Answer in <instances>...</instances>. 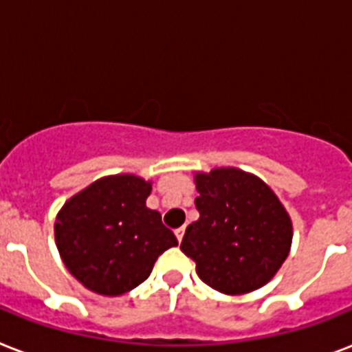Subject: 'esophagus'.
<instances>
[{
  "instance_id": "esophagus-1",
  "label": "esophagus",
  "mask_w": 352,
  "mask_h": 352,
  "mask_svg": "<svg viewBox=\"0 0 352 352\" xmlns=\"http://www.w3.org/2000/svg\"><path fill=\"white\" fill-rule=\"evenodd\" d=\"M184 235H185V228H179V230H176V239H178V242H182Z\"/></svg>"
}]
</instances>
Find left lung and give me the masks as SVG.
<instances>
[{"instance_id": "left-lung-1", "label": "left lung", "mask_w": 352, "mask_h": 352, "mask_svg": "<svg viewBox=\"0 0 352 352\" xmlns=\"http://www.w3.org/2000/svg\"><path fill=\"white\" fill-rule=\"evenodd\" d=\"M200 219L187 226L182 252L206 285L241 296L274 279L292 246V219L263 179L236 167L195 173Z\"/></svg>"}]
</instances>
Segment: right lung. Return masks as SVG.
<instances>
[{
  "instance_id": "obj_1",
  "label": "right lung",
  "mask_w": 352,
  "mask_h": 352,
  "mask_svg": "<svg viewBox=\"0 0 352 352\" xmlns=\"http://www.w3.org/2000/svg\"><path fill=\"white\" fill-rule=\"evenodd\" d=\"M152 182L135 174L95 179L65 201L54 242L69 274L91 292L117 298L151 275L156 258L178 246L162 214L146 207Z\"/></svg>"
}]
</instances>
